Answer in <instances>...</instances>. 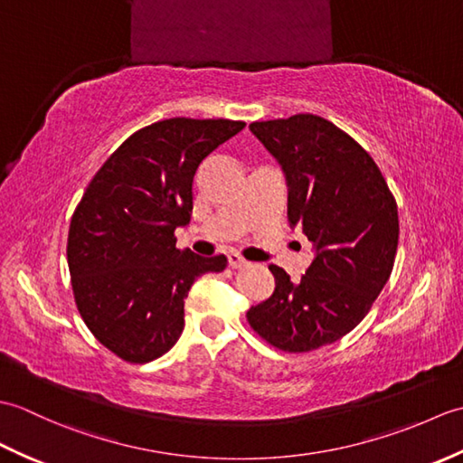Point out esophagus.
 Here are the masks:
<instances>
[{
  "label": "esophagus",
  "instance_id": "esophagus-1",
  "mask_svg": "<svg viewBox=\"0 0 463 463\" xmlns=\"http://www.w3.org/2000/svg\"><path fill=\"white\" fill-rule=\"evenodd\" d=\"M229 264L232 269H242V267H249V260L242 259L239 252H231L229 254Z\"/></svg>",
  "mask_w": 463,
  "mask_h": 463
}]
</instances>
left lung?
<instances>
[{
  "mask_svg": "<svg viewBox=\"0 0 463 463\" xmlns=\"http://www.w3.org/2000/svg\"><path fill=\"white\" fill-rule=\"evenodd\" d=\"M288 181V219L317 247L298 282L270 264L274 292L247 312L272 348L302 354L346 336L394 269L398 204L368 151L324 117L254 121Z\"/></svg>",
  "mask_w": 463,
  "mask_h": 463,
  "instance_id": "8db88e82",
  "label": "left lung"
}]
</instances>
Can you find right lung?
Here are the masks:
<instances>
[{
    "instance_id": "right-lung-1",
    "label": "right lung",
    "mask_w": 463,
    "mask_h": 463,
    "mask_svg": "<svg viewBox=\"0 0 463 463\" xmlns=\"http://www.w3.org/2000/svg\"><path fill=\"white\" fill-rule=\"evenodd\" d=\"M244 121L173 119L135 131L95 173L67 237L73 298L87 328L117 358L146 364L169 352L184 326V298L226 257L176 249L191 221L193 181Z\"/></svg>"
}]
</instances>
